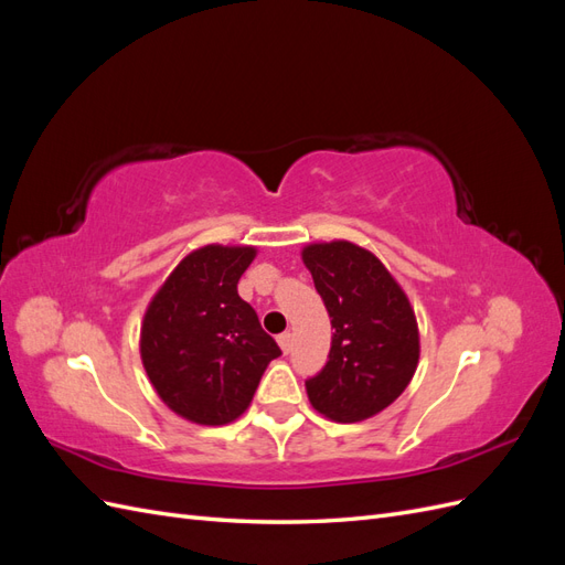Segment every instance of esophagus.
Masks as SVG:
<instances>
[{"instance_id":"esophagus-1","label":"esophagus","mask_w":565,"mask_h":565,"mask_svg":"<svg viewBox=\"0 0 565 565\" xmlns=\"http://www.w3.org/2000/svg\"><path fill=\"white\" fill-rule=\"evenodd\" d=\"M278 344H280L282 353H289V349H292V334H289V332L278 334Z\"/></svg>"}]
</instances>
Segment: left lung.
I'll return each mask as SVG.
<instances>
[{
  "mask_svg": "<svg viewBox=\"0 0 565 565\" xmlns=\"http://www.w3.org/2000/svg\"><path fill=\"white\" fill-rule=\"evenodd\" d=\"M301 259L334 328L328 363L306 380L311 405L334 422L382 413L419 363L413 306L377 256L349 241L309 245Z\"/></svg>",
  "mask_w": 565,
  "mask_h": 565,
  "instance_id": "left-lung-1",
  "label": "left lung"
}]
</instances>
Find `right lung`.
Instances as JSON below:
<instances>
[{
	"mask_svg": "<svg viewBox=\"0 0 565 565\" xmlns=\"http://www.w3.org/2000/svg\"><path fill=\"white\" fill-rule=\"evenodd\" d=\"M254 247L191 252L152 297L141 324V361L169 409L221 426L241 417L264 370L282 351L237 295Z\"/></svg>",
	"mask_w": 565,
	"mask_h": 565,
	"instance_id": "obj_1",
	"label": "right lung"
}]
</instances>
